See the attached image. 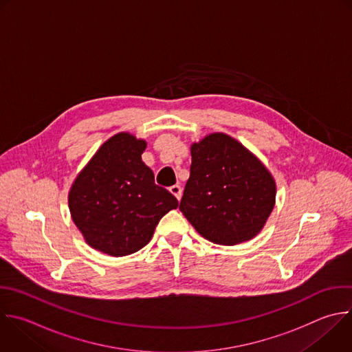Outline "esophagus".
<instances>
[{
    "label": "esophagus",
    "mask_w": 352,
    "mask_h": 352,
    "mask_svg": "<svg viewBox=\"0 0 352 352\" xmlns=\"http://www.w3.org/2000/svg\"><path fill=\"white\" fill-rule=\"evenodd\" d=\"M170 192L179 200L181 199V196H182V189H181V186L179 185H173L171 188H170Z\"/></svg>",
    "instance_id": "esophagus-1"
}]
</instances>
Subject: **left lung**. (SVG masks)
<instances>
[{"label": "left lung", "instance_id": "8db88e82", "mask_svg": "<svg viewBox=\"0 0 352 352\" xmlns=\"http://www.w3.org/2000/svg\"><path fill=\"white\" fill-rule=\"evenodd\" d=\"M190 155L182 214L212 243L233 246L253 239L275 206L271 173L241 142L222 133L192 144Z\"/></svg>", "mask_w": 352, "mask_h": 352}]
</instances>
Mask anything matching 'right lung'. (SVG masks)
Listing matches in <instances>:
<instances>
[{
	"label": "right lung",
	"instance_id": "1",
	"mask_svg": "<svg viewBox=\"0 0 352 352\" xmlns=\"http://www.w3.org/2000/svg\"><path fill=\"white\" fill-rule=\"evenodd\" d=\"M145 148L144 140L116 134L74 179L70 214L92 249L113 257L133 254L151 242L162 217L178 207L142 162Z\"/></svg>",
	"mask_w": 352,
	"mask_h": 352
}]
</instances>
